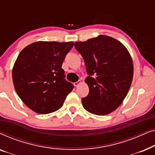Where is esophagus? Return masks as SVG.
<instances>
[{"label":"esophagus","instance_id":"esophagus-1","mask_svg":"<svg viewBox=\"0 0 155 155\" xmlns=\"http://www.w3.org/2000/svg\"><path fill=\"white\" fill-rule=\"evenodd\" d=\"M80 84H81V81H78L74 83V85H75V87H78V85Z\"/></svg>","mask_w":155,"mask_h":155}]
</instances>
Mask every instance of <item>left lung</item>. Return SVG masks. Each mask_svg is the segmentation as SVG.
<instances>
[{"instance_id":"1","label":"left lung","mask_w":155,"mask_h":155,"mask_svg":"<svg viewBox=\"0 0 155 155\" xmlns=\"http://www.w3.org/2000/svg\"><path fill=\"white\" fill-rule=\"evenodd\" d=\"M83 57L89 75L84 82L89 94L82 99L84 109L104 116L119 107L130 87L133 63L121 42L107 35H99L74 44Z\"/></svg>"}]
</instances>
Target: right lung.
I'll return each instance as SVG.
<instances>
[{"label":"right lung","mask_w":155,"mask_h":155,"mask_svg":"<svg viewBox=\"0 0 155 155\" xmlns=\"http://www.w3.org/2000/svg\"><path fill=\"white\" fill-rule=\"evenodd\" d=\"M73 46V41H39L29 44L18 55L12 71L14 87L33 111L47 114L57 111L73 90L61 68Z\"/></svg>","instance_id":"obj_1"}]
</instances>
